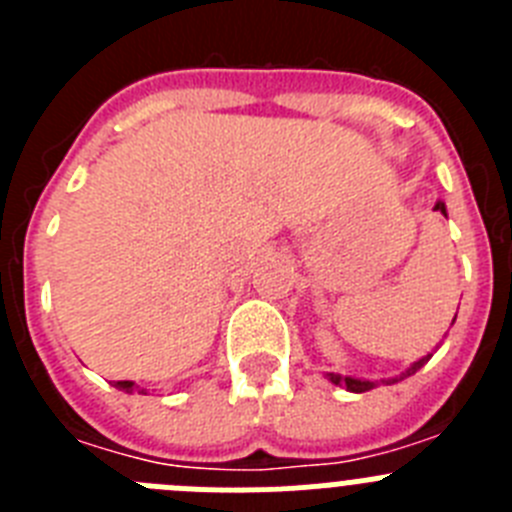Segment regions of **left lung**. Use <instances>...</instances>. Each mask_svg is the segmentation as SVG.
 <instances>
[{
  "label": "left lung",
  "instance_id": "8db88e82",
  "mask_svg": "<svg viewBox=\"0 0 512 512\" xmlns=\"http://www.w3.org/2000/svg\"><path fill=\"white\" fill-rule=\"evenodd\" d=\"M433 210H438L441 212V215H446V205H443L441 200L436 202V207H433ZM456 320V318H454ZM454 325V323H451ZM433 354H428V356H423V359H418V361H413V364L408 366V369H405V372L400 374V377H392V379H379V382H384V384H395V382H402V379L405 377H410V374H415L420 369V366H425L428 364V359H431ZM325 377L330 379V382L336 384V387H346L348 392H369V390H374V387H377L379 382H372V379H356V377H343V374H325Z\"/></svg>",
  "mask_w": 512,
  "mask_h": 512
}]
</instances>
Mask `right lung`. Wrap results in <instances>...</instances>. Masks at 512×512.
<instances>
[{"label": "right lung", "mask_w": 512, "mask_h": 512, "mask_svg": "<svg viewBox=\"0 0 512 512\" xmlns=\"http://www.w3.org/2000/svg\"><path fill=\"white\" fill-rule=\"evenodd\" d=\"M115 387L122 392H130V395L138 390V387H135V382H128V379H125V382H115ZM138 392H143V395H146V390H138Z\"/></svg>", "instance_id": "right-lung-1"}]
</instances>
